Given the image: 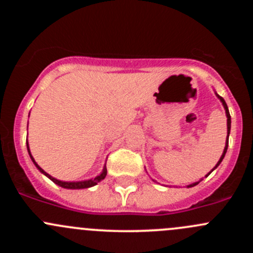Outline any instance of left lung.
Listing matches in <instances>:
<instances>
[{"label":"left lung","instance_id":"8db88e82","mask_svg":"<svg viewBox=\"0 0 253 253\" xmlns=\"http://www.w3.org/2000/svg\"><path fill=\"white\" fill-rule=\"evenodd\" d=\"M216 96H218L219 99H220V101L221 103H223V106H224V109H225V114H226V117H228V121H226V124H228V138H226V143H225V148H224V152H223V154H221V157H220V159H219V162L216 163V165L215 167H214V169H216V168L219 167V164H220L221 163V160L224 159V157H225V153H226V150H228V144H229V134H230V127H231V117H230V114H229V109H228V105H226V103H225V100H224L223 98H221V96H219L218 94H216ZM213 169V170H214ZM213 170H211V171H213ZM211 172H209V174H211ZM208 174V175H209ZM207 175V176H208ZM206 176V177H207ZM198 183H200V181H198V182H195V183H191V185H188L187 187H193V186H196V185H198Z\"/></svg>","mask_w":253,"mask_h":253}]
</instances>
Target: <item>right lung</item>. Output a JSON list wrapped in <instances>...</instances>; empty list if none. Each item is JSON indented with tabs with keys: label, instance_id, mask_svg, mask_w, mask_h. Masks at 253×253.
<instances>
[{
	"label": "right lung",
	"instance_id": "1",
	"mask_svg": "<svg viewBox=\"0 0 253 253\" xmlns=\"http://www.w3.org/2000/svg\"><path fill=\"white\" fill-rule=\"evenodd\" d=\"M27 148H28V153H29L30 158H32L33 163H34L35 167L38 168V170H39L40 172H42V174H44L45 176H47V177L50 178V180L52 181V182H55L56 185L61 186V187H63V188H70V190H79V188L93 187V186H95L98 182H100V181H103L104 178H105L106 172H108V170H106V165H105V167H104V169H103V171H101V174L96 176V177L90 178V180L77 181V182H67V181H60V180H57V178L52 177V176H51V175H48L47 172H45L44 170H42V168H40L39 165L37 164V162H35V160H34V158H33L32 154H30V149H29V144H28V141H27Z\"/></svg>",
	"mask_w": 253,
	"mask_h": 253
}]
</instances>
